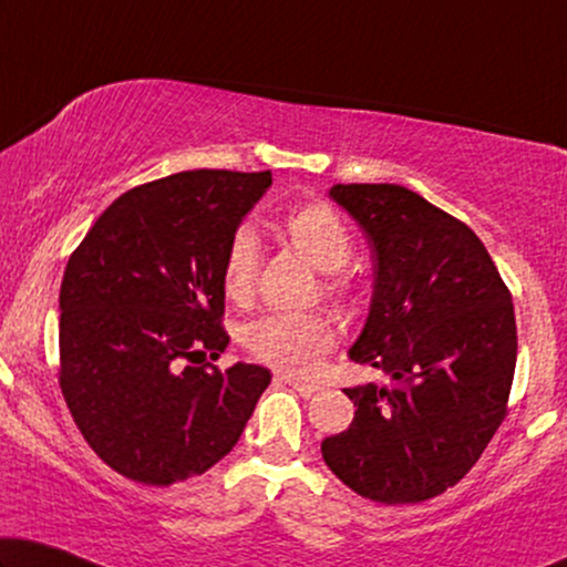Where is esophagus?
Returning <instances> with one entry per match:
<instances>
[{
  "instance_id": "obj_1",
  "label": "esophagus",
  "mask_w": 567,
  "mask_h": 567,
  "mask_svg": "<svg viewBox=\"0 0 567 567\" xmlns=\"http://www.w3.org/2000/svg\"><path fill=\"white\" fill-rule=\"evenodd\" d=\"M276 379H278V382H281V384H289L291 390H297V392L301 394V398H312V394L320 392V386H317V384L299 382V379H291V377H284V374H278Z\"/></svg>"
}]
</instances>
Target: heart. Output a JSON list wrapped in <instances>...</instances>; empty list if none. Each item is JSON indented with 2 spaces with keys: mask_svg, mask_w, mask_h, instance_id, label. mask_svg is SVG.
<instances>
[{
  "mask_svg": "<svg viewBox=\"0 0 567 567\" xmlns=\"http://www.w3.org/2000/svg\"><path fill=\"white\" fill-rule=\"evenodd\" d=\"M281 237L309 266L322 270V297L332 305L348 307L359 297V284L346 262L351 260L353 239L336 208L322 200L293 206L281 219ZM260 276L258 237L243 227L231 235L221 260V289L235 305L255 297ZM336 328L324 312L268 315L247 324L243 343L255 359L270 367L307 374L332 348Z\"/></svg>",
  "mask_w": 567,
  "mask_h": 567,
  "instance_id": "obj_1",
  "label": "heart"
}]
</instances>
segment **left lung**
<instances>
[{"mask_svg": "<svg viewBox=\"0 0 567 567\" xmlns=\"http://www.w3.org/2000/svg\"><path fill=\"white\" fill-rule=\"evenodd\" d=\"M374 255V297L351 348L392 379L346 390L355 415L322 441L361 498H436L475 467L508 415L516 317L508 286L467 224L392 183L336 185Z\"/></svg>", "mask_w": 567, "mask_h": 567, "instance_id": "obj_1", "label": "left lung"}]
</instances>
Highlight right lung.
Wrapping results in <instances>:
<instances>
[{"mask_svg":"<svg viewBox=\"0 0 567 567\" xmlns=\"http://www.w3.org/2000/svg\"><path fill=\"white\" fill-rule=\"evenodd\" d=\"M270 173L188 169L100 214L59 293V386L100 460L142 485L204 475L231 452L270 371L219 369L221 260Z\"/></svg>","mask_w":567,"mask_h":567,"instance_id":"add662e5","label":"right lung"}]
</instances>
